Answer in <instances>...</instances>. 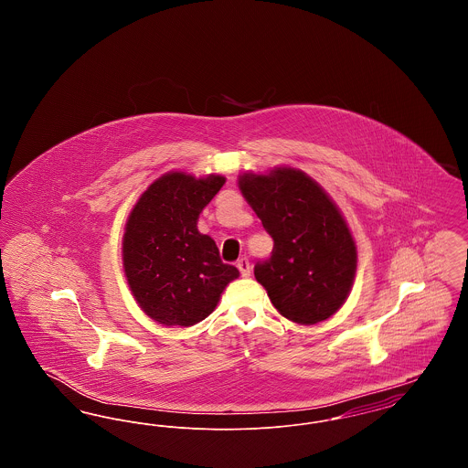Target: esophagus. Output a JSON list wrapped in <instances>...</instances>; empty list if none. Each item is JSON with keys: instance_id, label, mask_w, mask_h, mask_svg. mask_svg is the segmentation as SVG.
Returning <instances> with one entry per match:
<instances>
[{"instance_id": "34e87169", "label": "esophagus", "mask_w": 468, "mask_h": 468, "mask_svg": "<svg viewBox=\"0 0 468 468\" xmlns=\"http://www.w3.org/2000/svg\"><path fill=\"white\" fill-rule=\"evenodd\" d=\"M237 267L240 270L242 277H249V275H250V263H249L247 258H240V260L237 261Z\"/></svg>"}]
</instances>
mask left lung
I'll return each instance as SVG.
<instances>
[{
    "mask_svg": "<svg viewBox=\"0 0 468 468\" xmlns=\"http://www.w3.org/2000/svg\"><path fill=\"white\" fill-rule=\"evenodd\" d=\"M239 187L273 239L256 281L290 321L315 324L338 311L355 281L356 245L338 207L296 168L244 174Z\"/></svg>",
    "mask_w": 468,
    "mask_h": 468,
    "instance_id": "8db88e82",
    "label": "left lung"
}]
</instances>
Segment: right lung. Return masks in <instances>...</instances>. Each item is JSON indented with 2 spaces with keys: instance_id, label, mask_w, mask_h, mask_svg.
<instances>
[{
  "instance_id": "obj_1",
  "label": "right lung",
  "mask_w": 468,
  "mask_h": 468,
  "mask_svg": "<svg viewBox=\"0 0 468 468\" xmlns=\"http://www.w3.org/2000/svg\"><path fill=\"white\" fill-rule=\"evenodd\" d=\"M226 178L170 172L136 201L122 237L124 273L136 303L163 326H193L212 314L239 270L197 228Z\"/></svg>"
}]
</instances>
